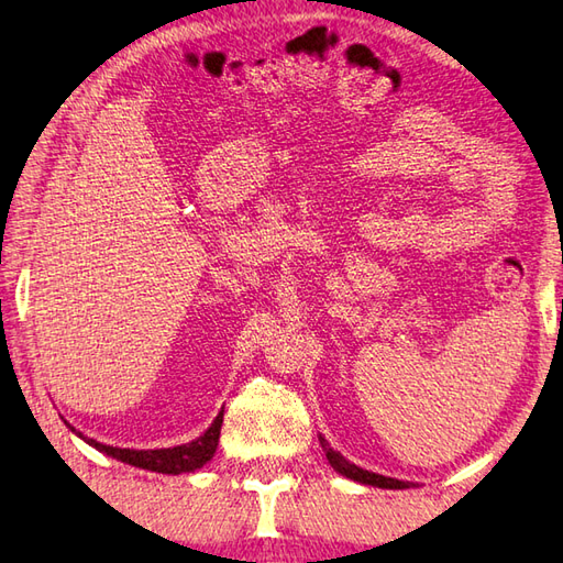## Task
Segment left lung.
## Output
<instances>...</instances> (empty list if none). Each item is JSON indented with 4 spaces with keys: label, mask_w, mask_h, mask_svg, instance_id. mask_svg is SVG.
<instances>
[{
    "label": "left lung",
    "mask_w": 563,
    "mask_h": 563,
    "mask_svg": "<svg viewBox=\"0 0 563 563\" xmlns=\"http://www.w3.org/2000/svg\"><path fill=\"white\" fill-rule=\"evenodd\" d=\"M320 444H323L325 456H328V462L332 464V468H335V472H340L342 476H347V478H352V481H360V484H366V486H376V488H408L406 481H398V478H388V476H382V474L364 472V468L350 464L345 456L332 450V446L328 444L325 438H320Z\"/></svg>",
    "instance_id": "8db88e82"
}]
</instances>
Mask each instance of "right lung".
<instances>
[{"label":"right lung","instance_id":"1","mask_svg":"<svg viewBox=\"0 0 563 563\" xmlns=\"http://www.w3.org/2000/svg\"><path fill=\"white\" fill-rule=\"evenodd\" d=\"M221 422H223V412H218L216 420L211 422V428L206 430L199 440H194L189 444L169 446V450H119V446L99 444L97 440H87V442L91 446H97L99 452L119 459V462H125L137 468H147V472L185 474V472H194V468H201L213 456L218 438H221ZM79 438H82V434H79Z\"/></svg>","mask_w":563,"mask_h":563}]
</instances>
